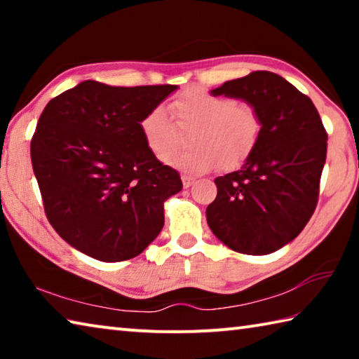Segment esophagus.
<instances>
[{"instance_id":"esophagus-1","label":"esophagus","mask_w":359,"mask_h":359,"mask_svg":"<svg viewBox=\"0 0 359 359\" xmlns=\"http://www.w3.org/2000/svg\"><path fill=\"white\" fill-rule=\"evenodd\" d=\"M182 184H184L185 188L191 187L194 184V177H191V175H182Z\"/></svg>"}]
</instances>
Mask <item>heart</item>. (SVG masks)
Segmentation results:
<instances>
[{"label":"heart","mask_w":359,"mask_h":359,"mask_svg":"<svg viewBox=\"0 0 359 359\" xmlns=\"http://www.w3.org/2000/svg\"><path fill=\"white\" fill-rule=\"evenodd\" d=\"M169 112L174 122L163 107H151L139 121V130L158 160L168 158L169 165L187 172H205L218 165L224 171L239 168L263 135V118L253 104L204 88H187L169 102ZM187 132L192 147L173 156Z\"/></svg>","instance_id":"heart-1"}]
</instances>
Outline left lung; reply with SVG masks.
Here are the masks:
<instances>
[{
  "label": "left lung",
  "instance_id": "1",
  "mask_svg": "<svg viewBox=\"0 0 359 359\" xmlns=\"http://www.w3.org/2000/svg\"><path fill=\"white\" fill-rule=\"evenodd\" d=\"M212 93L250 102L263 135L239 171L215 179L208 223L234 252L267 255L293 241L318 203L327 133L317 107L283 77L255 71Z\"/></svg>",
  "mask_w": 359,
  "mask_h": 359
}]
</instances>
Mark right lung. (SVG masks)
<instances>
[{"label": "right lung", "instance_id": "right-lung-1", "mask_svg": "<svg viewBox=\"0 0 359 359\" xmlns=\"http://www.w3.org/2000/svg\"><path fill=\"white\" fill-rule=\"evenodd\" d=\"M175 88L85 81L42 111L33 171L47 220L79 252L125 261L160 234L165 201L184 185L145 145L139 121Z\"/></svg>", "mask_w": 359, "mask_h": 359}]
</instances>
